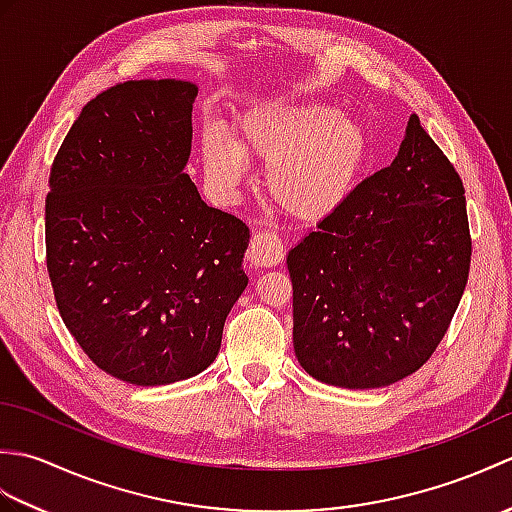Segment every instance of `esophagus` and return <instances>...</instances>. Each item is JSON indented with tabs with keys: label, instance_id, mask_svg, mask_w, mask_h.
Wrapping results in <instances>:
<instances>
[{
	"label": "esophagus",
	"instance_id": "34e87169",
	"mask_svg": "<svg viewBox=\"0 0 512 512\" xmlns=\"http://www.w3.org/2000/svg\"><path fill=\"white\" fill-rule=\"evenodd\" d=\"M284 255H286V246L277 233L262 231L250 237L248 262L253 266H262V268L277 266L284 262Z\"/></svg>",
	"mask_w": 512,
	"mask_h": 512
}]
</instances>
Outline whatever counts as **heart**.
<instances>
[{
    "label": "heart",
    "instance_id": "obj_1",
    "mask_svg": "<svg viewBox=\"0 0 512 512\" xmlns=\"http://www.w3.org/2000/svg\"><path fill=\"white\" fill-rule=\"evenodd\" d=\"M365 151L361 125L310 103L248 112L239 121L237 143L217 125L202 132L204 167L217 187H237L248 154L266 162L268 193L297 217H321L339 206L354 187Z\"/></svg>",
    "mask_w": 512,
    "mask_h": 512
}]
</instances>
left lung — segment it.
I'll return each mask as SVG.
<instances>
[{
  "mask_svg": "<svg viewBox=\"0 0 512 512\" xmlns=\"http://www.w3.org/2000/svg\"><path fill=\"white\" fill-rule=\"evenodd\" d=\"M471 250L460 173L411 116L396 160L288 253L301 367L347 389L416 372L449 330Z\"/></svg>",
  "mask_w": 512,
  "mask_h": 512,
  "instance_id": "1",
  "label": "left lung"
}]
</instances>
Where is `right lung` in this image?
Wrapping results in <instances>:
<instances>
[{
  "instance_id": "right-lung-1",
  "label": "right lung",
  "mask_w": 512,
  "mask_h": 512,
  "mask_svg": "<svg viewBox=\"0 0 512 512\" xmlns=\"http://www.w3.org/2000/svg\"><path fill=\"white\" fill-rule=\"evenodd\" d=\"M195 96L176 79L107 88L50 169L46 266L61 319L96 367L140 387L209 367L248 284V226L182 173Z\"/></svg>"
}]
</instances>
